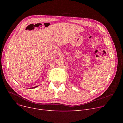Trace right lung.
<instances>
[{"label":"right lung","mask_w":123,"mask_h":123,"mask_svg":"<svg viewBox=\"0 0 123 123\" xmlns=\"http://www.w3.org/2000/svg\"><path fill=\"white\" fill-rule=\"evenodd\" d=\"M38 86H35V87H32V88H30V89L31 88H32V89H33V88H36V87H37Z\"/></svg>","instance_id":"right-lung-1"}]
</instances>
